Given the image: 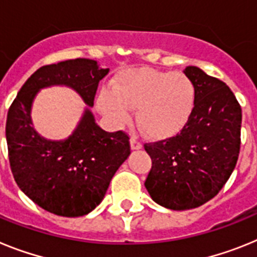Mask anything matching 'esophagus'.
Here are the masks:
<instances>
[{
    "instance_id": "obj_1",
    "label": "esophagus",
    "mask_w": 257,
    "mask_h": 257,
    "mask_svg": "<svg viewBox=\"0 0 257 257\" xmlns=\"http://www.w3.org/2000/svg\"><path fill=\"white\" fill-rule=\"evenodd\" d=\"M131 147H132V150H140V149H142V144L138 141L136 137H132L131 138Z\"/></svg>"
}]
</instances>
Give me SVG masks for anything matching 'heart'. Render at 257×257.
<instances>
[{"instance_id": "obj_1", "label": "heart", "mask_w": 257, "mask_h": 257, "mask_svg": "<svg viewBox=\"0 0 257 257\" xmlns=\"http://www.w3.org/2000/svg\"><path fill=\"white\" fill-rule=\"evenodd\" d=\"M196 90L193 80L184 73L169 71H126L98 95L101 112L115 125L131 119V108H137L138 125L155 140L173 137L190 119Z\"/></svg>"}]
</instances>
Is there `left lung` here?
<instances>
[{"instance_id":"left-lung-1","label":"left lung","mask_w":257,"mask_h":257,"mask_svg":"<svg viewBox=\"0 0 257 257\" xmlns=\"http://www.w3.org/2000/svg\"><path fill=\"white\" fill-rule=\"evenodd\" d=\"M195 106L175 137L145 144L153 167L145 186L154 202L173 211L196 208L218 194L235 168L242 108L221 80L189 66Z\"/></svg>"}]
</instances>
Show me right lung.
Returning a JSON list of instances; mask_svg holds the SVG:
<instances>
[{"label":"right lung","mask_w":257,"mask_h":257,"mask_svg":"<svg viewBox=\"0 0 257 257\" xmlns=\"http://www.w3.org/2000/svg\"><path fill=\"white\" fill-rule=\"evenodd\" d=\"M108 71L85 58L44 66L24 82L9 108L6 141L15 182L50 213L79 217L93 211L131 154V145L122 131L108 133L98 126L89 108L70 137L46 140L32 126L33 99L40 89L66 85L91 107L98 84Z\"/></svg>","instance_id":"1"}]
</instances>
